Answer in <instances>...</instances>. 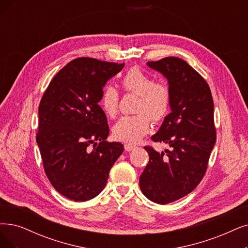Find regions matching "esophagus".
<instances>
[{"label": "esophagus", "mask_w": 248, "mask_h": 248, "mask_svg": "<svg viewBox=\"0 0 248 248\" xmlns=\"http://www.w3.org/2000/svg\"><path fill=\"white\" fill-rule=\"evenodd\" d=\"M135 147H136L135 145H132V144H129V143H127V144L124 145V148H125L126 152H131V151L134 150Z\"/></svg>", "instance_id": "1"}]
</instances>
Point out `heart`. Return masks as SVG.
<instances>
[{
    "mask_svg": "<svg viewBox=\"0 0 248 248\" xmlns=\"http://www.w3.org/2000/svg\"><path fill=\"white\" fill-rule=\"evenodd\" d=\"M124 91L138 95L134 116H124L113 126V134L119 140L135 143L151 130V119L160 122L170 110V91L163 83H155L154 78L143 72L140 68L132 67L121 80ZM119 93L115 87L107 85L103 88L100 106L108 117L118 112Z\"/></svg>",
    "mask_w": 248,
    "mask_h": 248,
    "instance_id": "heart-1",
    "label": "heart"
}]
</instances>
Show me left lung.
Masks as SVG:
<instances>
[{
  "label": "left lung",
  "mask_w": 248,
  "mask_h": 248,
  "mask_svg": "<svg viewBox=\"0 0 248 248\" xmlns=\"http://www.w3.org/2000/svg\"><path fill=\"white\" fill-rule=\"evenodd\" d=\"M146 65L168 80L171 113L152 140L169 145L158 153L145 146L150 162L140 178L142 193L160 204L190 193L202 181L216 143L214 102L204 79L184 60L167 57Z\"/></svg>",
  "instance_id": "1"
}]
</instances>
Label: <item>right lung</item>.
<instances>
[{
  "label": "right lung",
  "instance_id": "obj_1",
  "mask_svg": "<svg viewBox=\"0 0 248 248\" xmlns=\"http://www.w3.org/2000/svg\"><path fill=\"white\" fill-rule=\"evenodd\" d=\"M123 67L75 59L56 74L39 104L36 142L45 172L55 189L71 201L100 194L124 151L122 143L106 141L108 121L98 106L106 83Z\"/></svg>",
  "mask_w": 248,
  "mask_h": 248
}]
</instances>
